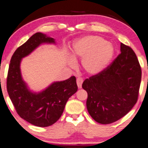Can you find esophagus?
<instances>
[{
    "mask_svg": "<svg viewBox=\"0 0 148 148\" xmlns=\"http://www.w3.org/2000/svg\"><path fill=\"white\" fill-rule=\"evenodd\" d=\"M76 82H77V86H78V88L79 89H80L82 88V84L83 83V80L82 78H77L76 80Z\"/></svg>",
    "mask_w": 148,
    "mask_h": 148,
    "instance_id": "esophagus-1",
    "label": "esophagus"
}]
</instances>
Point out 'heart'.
I'll return each instance as SVG.
<instances>
[{
  "label": "heart",
  "instance_id": "obj_1",
  "mask_svg": "<svg viewBox=\"0 0 148 148\" xmlns=\"http://www.w3.org/2000/svg\"><path fill=\"white\" fill-rule=\"evenodd\" d=\"M114 54V48L111 44L98 36H88L78 39L72 50V59L74 60L82 59V68L91 76L103 71L111 62ZM68 64L73 67L74 61L70 58Z\"/></svg>",
  "mask_w": 148,
  "mask_h": 148
}]
</instances>
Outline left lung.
I'll return each instance as SVG.
<instances>
[{"label": "left lung", "instance_id": "left-lung-1", "mask_svg": "<svg viewBox=\"0 0 148 148\" xmlns=\"http://www.w3.org/2000/svg\"><path fill=\"white\" fill-rule=\"evenodd\" d=\"M119 56L101 73L85 80L86 107L96 122H116L130 111L137 102L142 70L130 47L120 44Z\"/></svg>", "mask_w": 148, "mask_h": 148}]
</instances>
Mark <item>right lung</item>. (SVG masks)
Masks as SVG:
<instances>
[{
	"mask_svg": "<svg viewBox=\"0 0 148 148\" xmlns=\"http://www.w3.org/2000/svg\"><path fill=\"white\" fill-rule=\"evenodd\" d=\"M43 44L56 45V41L45 34L36 32L17 48L11 58L6 82L8 95L18 114L38 127L50 126L57 122L68 100L78 90L74 76L54 82L40 92L30 89L22 76L21 60Z\"/></svg>",
	"mask_w": 148,
	"mask_h": 148,
	"instance_id": "1",
	"label": "right lung"
}]
</instances>
